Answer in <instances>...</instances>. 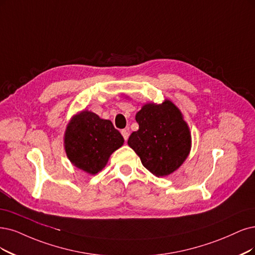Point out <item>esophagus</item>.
Segmentation results:
<instances>
[{
	"instance_id": "1",
	"label": "esophagus",
	"mask_w": 255,
	"mask_h": 255,
	"mask_svg": "<svg viewBox=\"0 0 255 255\" xmlns=\"http://www.w3.org/2000/svg\"><path fill=\"white\" fill-rule=\"evenodd\" d=\"M121 133H122V135H123V137H124L125 140L128 139V137H129V131L127 129H123L121 131Z\"/></svg>"
}]
</instances>
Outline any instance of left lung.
<instances>
[{
	"instance_id": "1",
	"label": "left lung",
	"mask_w": 255,
	"mask_h": 255,
	"mask_svg": "<svg viewBox=\"0 0 255 255\" xmlns=\"http://www.w3.org/2000/svg\"><path fill=\"white\" fill-rule=\"evenodd\" d=\"M138 130L128 145L143 166L156 176H166L180 167L190 151L191 134L181 111L170 101L147 104L135 116Z\"/></svg>"
}]
</instances>
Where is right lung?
<instances>
[{"instance_id":"obj_1","label":"right lung","mask_w":255,"mask_h":255,"mask_svg":"<svg viewBox=\"0 0 255 255\" xmlns=\"http://www.w3.org/2000/svg\"><path fill=\"white\" fill-rule=\"evenodd\" d=\"M64 143L74 166L97 174L106 166L111 153L124 144V138L109 120H102L96 113L85 110L71 120Z\"/></svg>"}]
</instances>
